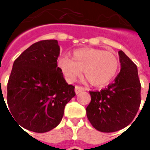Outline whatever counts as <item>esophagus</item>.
<instances>
[{
    "mask_svg": "<svg viewBox=\"0 0 150 150\" xmlns=\"http://www.w3.org/2000/svg\"><path fill=\"white\" fill-rule=\"evenodd\" d=\"M84 90H85V88L83 87H81V86H76L75 87V93H79L80 92H83Z\"/></svg>",
    "mask_w": 150,
    "mask_h": 150,
    "instance_id": "esophagus-1",
    "label": "esophagus"
}]
</instances>
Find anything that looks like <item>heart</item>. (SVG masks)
Returning <instances> with one entry per match:
<instances>
[{"label": "heart", "mask_w": 150, "mask_h": 150, "mask_svg": "<svg viewBox=\"0 0 150 150\" xmlns=\"http://www.w3.org/2000/svg\"><path fill=\"white\" fill-rule=\"evenodd\" d=\"M57 65L67 82L72 83L81 74L93 86H104L117 75L119 62L113 52L95 48H82L74 51L72 58L63 56Z\"/></svg>", "instance_id": "1"}]
</instances>
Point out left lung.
<instances>
[{
  "label": "left lung",
  "instance_id": "obj_1",
  "mask_svg": "<svg viewBox=\"0 0 150 150\" xmlns=\"http://www.w3.org/2000/svg\"><path fill=\"white\" fill-rule=\"evenodd\" d=\"M121 70L113 83L101 91H90L87 117L93 127L112 133L127 127L135 118L141 103V84L135 64L118 52Z\"/></svg>",
  "mask_w": 150,
  "mask_h": 150
}]
</instances>
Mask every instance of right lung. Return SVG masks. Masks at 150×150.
Returning <instances> with one entry per match:
<instances>
[{"instance_id": "1", "label": "right lung", "mask_w": 150, "mask_h": 150, "mask_svg": "<svg viewBox=\"0 0 150 150\" xmlns=\"http://www.w3.org/2000/svg\"><path fill=\"white\" fill-rule=\"evenodd\" d=\"M59 53L57 40H43L32 44L13 63L6 100L11 115L26 129H53L76 95L75 87L67 84L57 67Z\"/></svg>"}]
</instances>
